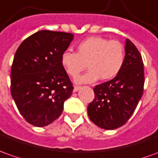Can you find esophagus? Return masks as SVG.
Returning a JSON list of instances; mask_svg holds the SVG:
<instances>
[{"label":"esophagus","mask_w":158,"mask_h":158,"mask_svg":"<svg viewBox=\"0 0 158 158\" xmlns=\"http://www.w3.org/2000/svg\"><path fill=\"white\" fill-rule=\"evenodd\" d=\"M79 89H80V87H79V86H75V87H74V89H73V91H74V92H77V91L79 90Z\"/></svg>","instance_id":"34e87169"}]
</instances>
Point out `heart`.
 Here are the masks:
<instances>
[{
  "mask_svg": "<svg viewBox=\"0 0 158 158\" xmlns=\"http://www.w3.org/2000/svg\"><path fill=\"white\" fill-rule=\"evenodd\" d=\"M61 65L72 78H77L87 67L89 70L77 78V83H89L99 80H110L118 75L125 61L123 44L118 40L102 37H89L81 41L77 52L65 51L61 55Z\"/></svg>",
  "mask_w": 158,
  "mask_h": 158,
  "instance_id": "heart-1",
  "label": "heart"
}]
</instances>
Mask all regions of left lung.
I'll use <instances>...</instances> for the list:
<instances>
[{
	"instance_id": "1",
	"label": "left lung",
	"mask_w": 158,
	"mask_h": 158,
	"mask_svg": "<svg viewBox=\"0 0 158 158\" xmlns=\"http://www.w3.org/2000/svg\"><path fill=\"white\" fill-rule=\"evenodd\" d=\"M122 69L114 79L94 88V99L88 106L90 120L101 128L122 127L134 113L143 95L144 70L141 54L127 39Z\"/></svg>"
}]
</instances>
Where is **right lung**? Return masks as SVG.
<instances>
[{"instance_id": "add662e5", "label": "right lung", "mask_w": 158, "mask_h": 158, "mask_svg": "<svg viewBox=\"0 0 158 158\" xmlns=\"http://www.w3.org/2000/svg\"><path fill=\"white\" fill-rule=\"evenodd\" d=\"M74 35L42 30L23 41L11 68V94L18 110L34 127L58 118L74 87L61 65V55Z\"/></svg>"}]
</instances>
